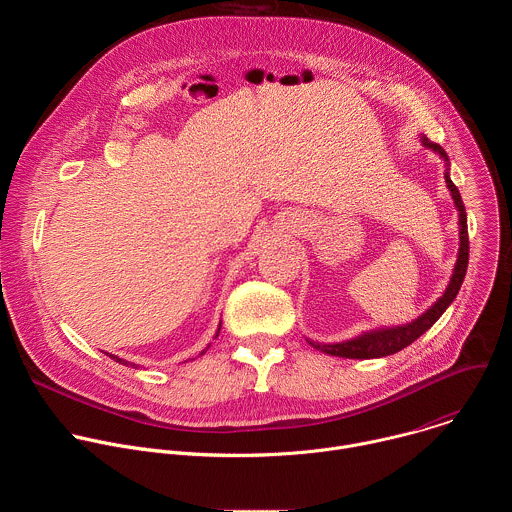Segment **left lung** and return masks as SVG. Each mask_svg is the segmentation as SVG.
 I'll return each instance as SVG.
<instances>
[{
    "label": "left lung",
    "instance_id": "obj_1",
    "mask_svg": "<svg viewBox=\"0 0 512 512\" xmlns=\"http://www.w3.org/2000/svg\"><path fill=\"white\" fill-rule=\"evenodd\" d=\"M425 148L433 150L435 154H440V158H444L446 166H450V160L444 152V148L440 143H433L427 137L421 139ZM448 190L452 192V198L456 202L458 208V225H460V251H458V261L454 267V275L450 279V285L446 287L444 296L437 300L425 314H421L417 320H413L411 324L405 326H397V328H381V330H373V332H364L352 340L346 342H336V344H320V342H312L308 340L316 350H322L326 354L332 356H342V358H381V356H389L395 354L399 350H403L405 346H409L411 342H415L423 332H427L440 316L448 310V306L454 302V298L458 296V291L462 287V281L466 277V269H468V255H470V241H468V223H466V208L462 202V196L456 188V184L450 180V172L444 174Z\"/></svg>",
    "mask_w": 512,
    "mask_h": 512
}]
</instances>
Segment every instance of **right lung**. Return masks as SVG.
I'll return each instance as SVG.
<instances>
[{
  "label": "right lung",
  "instance_id": "obj_1",
  "mask_svg": "<svg viewBox=\"0 0 512 512\" xmlns=\"http://www.w3.org/2000/svg\"><path fill=\"white\" fill-rule=\"evenodd\" d=\"M218 330H221V328H218ZM216 336H218V332H216ZM206 350H202V354H204ZM115 362H119V364H127V367H129V364H131V367H135V364L133 362H127V360H123V358H119V356H113V354H109Z\"/></svg>",
  "mask_w": 512,
  "mask_h": 512
}]
</instances>
